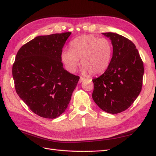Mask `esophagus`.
Wrapping results in <instances>:
<instances>
[{"mask_svg":"<svg viewBox=\"0 0 156 156\" xmlns=\"http://www.w3.org/2000/svg\"><path fill=\"white\" fill-rule=\"evenodd\" d=\"M85 80H86L85 78H82V77H80V80H79V83H82V82H84Z\"/></svg>","mask_w":156,"mask_h":156,"instance_id":"esophagus-1","label":"esophagus"}]
</instances>
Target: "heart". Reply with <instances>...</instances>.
<instances>
[{
	"mask_svg": "<svg viewBox=\"0 0 156 156\" xmlns=\"http://www.w3.org/2000/svg\"><path fill=\"white\" fill-rule=\"evenodd\" d=\"M113 46L106 38H100L94 35H82L70 42V49H64L61 59L67 70L74 72L80 59L84 73L90 75L103 74L109 67Z\"/></svg>",
	"mask_w": 156,
	"mask_h": 156,
	"instance_id": "obj_1",
	"label": "heart"
}]
</instances>
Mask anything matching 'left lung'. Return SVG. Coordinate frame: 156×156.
Here are the masks:
<instances>
[{
	"mask_svg": "<svg viewBox=\"0 0 156 156\" xmlns=\"http://www.w3.org/2000/svg\"><path fill=\"white\" fill-rule=\"evenodd\" d=\"M113 46L109 67L98 78L92 80V98L102 110L118 114L131 106L142 90L144 67L133 43L113 32L102 33Z\"/></svg>",
	"mask_w": 156,
	"mask_h": 156,
	"instance_id": "1",
	"label": "left lung"
}]
</instances>
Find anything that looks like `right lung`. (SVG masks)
Here are the masks:
<instances>
[{
	"label": "right lung",
	"mask_w": 156,
	"mask_h": 156,
	"mask_svg": "<svg viewBox=\"0 0 156 156\" xmlns=\"http://www.w3.org/2000/svg\"><path fill=\"white\" fill-rule=\"evenodd\" d=\"M70 32L39 36L18 51L12 66L17 94L34 114L54 119L64 112L80 77L64 69L61 54Z\"/></svg>",
	"instance_id": "add662e5"
}]
</instances>
